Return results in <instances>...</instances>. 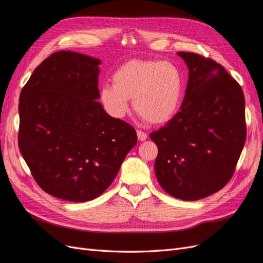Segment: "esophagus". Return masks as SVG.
Here are the masks:
<instances>
[{
    "label": "esophagus",
    "instance_id": "34e87169",
    "mask_svg": "<svg viewBox=\"0 0 263 263\" xmlns=\"http://www.w3.org/2000/svg\"><path fill=\"white\" fill-rule=\"evenodd\" d=\"M137 137H138V140L139 141H144V140H146L147 139V137H148V135L145 133V132H142V130H137Z\"/></svg>",
    "mask_w": 263,
    "mask_h": 263
}]
</instances>
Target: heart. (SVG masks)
<instances>
[{
  "label": "heart",
  "mask_w": 263,
  "mask_h": 263,
  "mask_svg": "<svg viewBox=\"0 0 263 263\" xmlns=\"http://www.w3.org/2000/svg\"><path fill=\"white\" fill-rule=\"evenodd\" d=\"M113 84H103L101 102L107 113L122 118L129 110V100L136 112L151 124H163L177 113L182 99L183 80L171 62L133 59L119 67Z\"/></svg>",
  "instance_id": "b5f03b06"
}]
</instances>
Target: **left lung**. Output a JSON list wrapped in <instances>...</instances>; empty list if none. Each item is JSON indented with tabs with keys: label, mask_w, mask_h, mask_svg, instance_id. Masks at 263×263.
<instances>
[{
	"label": "left lung",
	"mask_w": 263,
	"mask_h": 263,
	"mask_svg": "<svg viewBox=\"0 0 263 263\" xmlns=\"http://www.w3.org/2000/svg\"><path fill=\"white\" fill-rule=\"evenodd\" d=\"M189 68L181 110L150 134L158 147L155 171L166 193L184 201L216 193L233 178L246 136L241 86L221 65L178 52Z\"/></svg>",
	"instance_id": "left-lung-1"
}]
</instances>
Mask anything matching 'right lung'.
<instances>
[{"label": "right lung", "instance_id": "add662e5", "mask_svg": "<svg viewBox=\"0 0 263 263\" xmlns=\"http://www.w3.org/2000/svg\"><path fill=\"white\" fill-rule=\"evenodd\" d=\"M100 63L57 51L34 70L20 95L21 154L37 184L69 202L100 196L137 144L134 127L97 101Z\"/></svg>", "mask_w": 263, "mask_h": 263}]
</instances>
